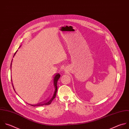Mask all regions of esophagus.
I'll return each instance as SVG.
<instances>
[{"instance_id":"esophagus-1","label":"esophagus","mask_w":129,"mask_h":129,"mask_svg":"<svg viewBox=\"0 0 129 129\" xmlns=\"http://www.w3.org/2000/svg\"><path fill=\"white\" fill-rule=\"evenodd\" d=\"M64 71H67V68H65L64 69Z\"/></svg>"}]
</instances>
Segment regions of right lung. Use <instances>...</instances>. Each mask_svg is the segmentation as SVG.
Masks as SVG:
<instances>
[{
    "instance_id": "1",
    "label": "right lung",
    "mask_w": 129,
    "mask_h": 129,
    "mask_svg": "<svg viewBox=\"0 0 129 129\" xmlns=\"http://www.w3.org/2000/svg\"><path fill=\"white\" fill-rule=\"evenodd\" d=\"M21 46H20V47ZM19 47V48H20ZM18 50L16 52V53H15L13 57H14L15 55H16V53L17 52ZM13 61V59L12 60V62ZM12 62H11V68L12 67ZM60 75L58 73L57 74H56L55 75V76L53 78V92H52V93L51 94V96L47 99H46L44 101H42L40 102H39L37 104H33V105H32V104H30V105L32 106H44V105H48L49 104H50L52 102V101L54 100V99H55V98L56 97V93H57V81L58 80V79L60 78ZM11 80H12V79L11 78ZM12 85H13V88L14 89V85H13V82H12ZM15 90V89H14Z\"/></svg>"
}]
</instances>
